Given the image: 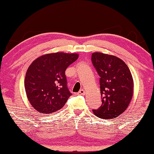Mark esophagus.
Returning a JSON list of instances; mask_svg holds the SVG:
<instances>
[{
    "label": "esophagus",
    "instance_id": "1",
    "mask_svg": "<svg viewBox=\"0 0 154 154\" xmlns=\"http://www.w3.org/2000/svg\"><path fill=\"white\" fill-rule=\"evenodd\" d=\"M85 90H79V92H78V94H81V95H83V94H85Z\"/></svg>",
    "mask_w": 154,
    "mask_h": 154
}]
</instances>
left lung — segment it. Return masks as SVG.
Returning <instances> with one entry per match:
<instances>
[{"mask_svg":"<svg viewBox=\"0 0 154 154\" xmlns=\"http://www.w3.org/2000/svg\"><path fill=\"white\" fill-rule=\"evenodd\" d=\"M92 62L100 76L102 105L92 110L98 118L113 119L126 110L132 98L134 82L126 64L118 57L94 52Z\"/></svg>","mask_w":154,"mask_h":154,"instance_id":"1","label":"left lung"}]
</instances>
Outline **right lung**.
<instances>
[{
    "instance_id": "1",
    "label": "right lung",
    "mask_w": 154,
    "mask_h": 154,
    "mask_svg": "<svg viewBox=\"0 0 154 154\" xmlns=\"http://www.w3.org/2000/svg\"><path fill=\"white\" fill-rule=\"evenodd\" d=\"M79 57L64 52L47 54L35 60L26 73L27 98L36 111L43 114L62 108L72 94L67 88L65 71Z\"/></svg>"
}]
</instances>
